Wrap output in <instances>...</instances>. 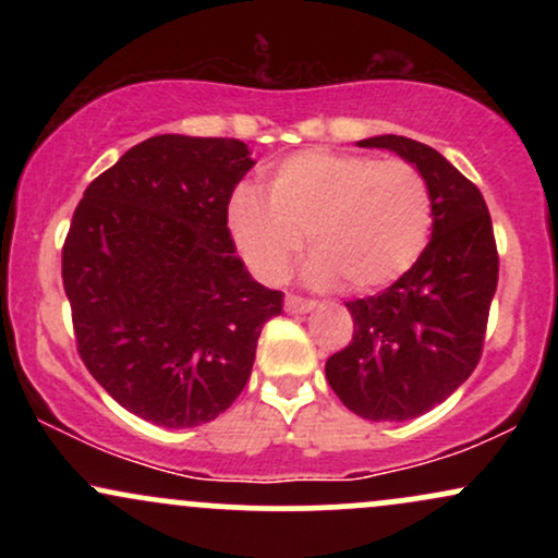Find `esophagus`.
I'll return each mask as SVG.
<instances>
[{
	"mask_svg": "<svg viewBox=\"0 0 558 558\" xmlns=\"http://www.w3.org/2000/svg\"><path fill=\"white\" fill-rule=\"evenodd\" d=\"M315 301L312 299H301V296H286V312L291 315H306V312L315 310Z\"/></svg>",
	"mask_w": 558,
	"mask_h": 558,
	"instance_id": "1",
	"label": "esophagus"
}]
</instances>
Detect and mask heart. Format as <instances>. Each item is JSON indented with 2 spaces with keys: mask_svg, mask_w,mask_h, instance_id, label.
Wrapping results in <instances>:
<instances>
[{
  "mask_svg": "<svg viewBox=\"0 0 558 558\" xmlns=\"http://www.w3.org/2000/svg\"><path fill=\"white\" fill-rule=\"evenodd\" d=\"M265 194L235 191L228 228L248 270L267 283L286 278L306 235L312 286L343 280L349 291H377L412 270L433 230L430 185L403 159L296 151L275 165Z\"/></svg>",
  "mask_w": 558,
  "mask_h": 558,
  "instance_id": "obj_1",
  "label": "heart"
}]
</instances>
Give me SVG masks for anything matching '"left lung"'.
<instances>
[{"label":"left lung","mask_w":558,"mask_h":558,"mask_svg":"<svg viewBox=\"0 0 558 558\" xmlns=\"http://www.w3.org/2000/svg\"><path fill=\"white\" fill-rule=\"evenodd\" d=\"M360 146L393 151L422 172L433 233L393 286L345 301L354 338L325 362V377L360 417L407 422L446 401L477 367L498 286L496 239L477 185L433 146L390 133Z\"/></svg>","instance_id":"8db88e82"}]
</instances>
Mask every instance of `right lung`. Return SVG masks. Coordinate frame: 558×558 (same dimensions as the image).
<instances>
[{
    "label": "right lung",
    "mask_w": 558,
    "mask_h": 558,
    "mask_svg": "<svg viewBox=\"0 0 558 558\" xmlns=\"http://www.w3.org/2000/svg\"><path fill=\"white\" fill-rule=\"evenodd\" d=\"M254 168L239 138L151 136L92 181L62 246L78 354L159 427L213 422L252 375L283 293L235 257L228 204Z\"/></svg>",
    "instance_id": "add662e5"
}]
</instances>
